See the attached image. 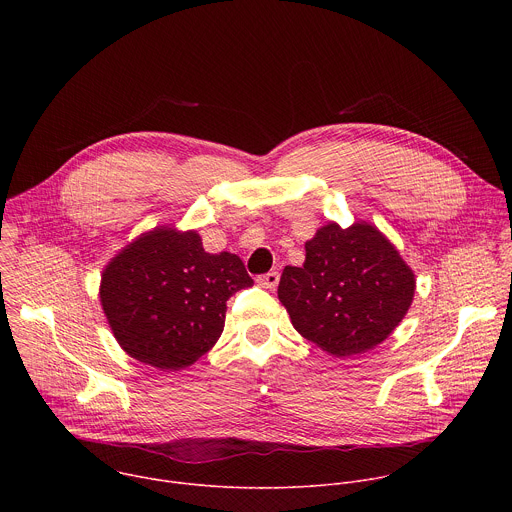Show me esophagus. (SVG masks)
Here are the masks:
<instances>
[{
  "instance_id": "esophagus-1",
  "label": "esophagus",
  "mask_w": 512,
  "mask_h": 512,
  "mask_svg": "<svg viewBox=\"0 0 512 512\" xmlns=\"http://www.w3.org/2000/svg\"><path fill=\"white\" fill-rule=\"evenodd\" d=\"M257 283L265 289H275L277 283H279V273L277 271H269V273H263L257 277Z\"/></svg>"
}]
</instances>
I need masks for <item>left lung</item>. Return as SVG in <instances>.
Masks as SVG:
<instances>
[{
    "label": "left lung",
    "mask_w": 512,
    "mask_h": 512,
    "mask_svg": "<svg viewBox=\"0 0 512 512\" xmlns=\"http://www.w3.org/2000/svg\"><path fill=\"white\" fill-rule=\"evenodd\" d=\"M413 294V271L369 223L318 229L304 265H287L277 287L294 328L340 358L381 344L405 318Z\"/></svg>",
    "instance_id": "left-lung-1"
}]
</instances>
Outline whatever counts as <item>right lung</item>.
I'll list each match as a JSON object with an SVG mask.
<instances>
[{
    "label": "right lung",
    "instance_id": "1",
    "mask_svg": "<svg viewBox=\"0 0 512 512\" xmlns=\"http://www.w3.org/2000/svg\"><path fill=\"white\" fill-rule=\"evenodd\" d=\"M233 253H206L196 231L139 235L101 275V306L119 346L160 371L206 354L225 328L227 300L251 287Z\"/></svg>",
    "mask_w": 512,
    "mask_h": 512
}]
</instances>
